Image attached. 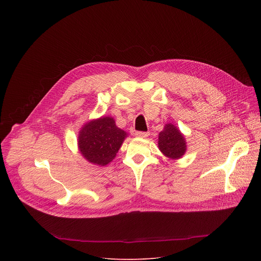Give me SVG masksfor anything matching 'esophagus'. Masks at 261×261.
Here are the masks:
<instances>
[{
	"label": "esophagus",
	"instance_id": "34e87169",
	"mask_svg": "<svg viewBox=\"0 0 261 261\" xmlns=\"http://www.w3.org/2000/svg\"><path fill=\"white\" fill-rule=\"evenodd\" d=\"M148 135V132H141V131H138L135 133V136L136 137H139V138H146Z\"/></svg>",
	"mask_w": 261,
	"mask_h": 261
}]
</instances>
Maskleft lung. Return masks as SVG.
<instances>
[{
	"mask_svg": "<svg viewBox=\"0 0 261 261\" xmlns=\"http://www.w3.org/2000/svg\"><path fill=\"white\" fill-rule=\"evenodd\" d=\"M158 146L165 157L171 160H177L187 151V141L176 126L168 123L159 133Z\"/></svg>",
	"mask_w": 261,
	"mask_h": 261,
	"instance_id": "left-lung-1",
	"label": "left lung"
}]
</instances>
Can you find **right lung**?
<instances>
[{
  "label": "right lung",
  "mask_w": 261,
  "mask_h": 261,
  "mask_svg": "<svg viewBox=\"0 0 261 261\" xmlns=\"http://www.w3.org/2000/svg\"><path fill=\"white\" fill-rule=\"evenodd\" d=\"M127 136L126 131L117 127L114 118L101 117L82 127L77 137L79 150L90 163L105 166L116 158Z\"/></svg>",
  "instance_id": "right-lung-1"
}]
</instances>
